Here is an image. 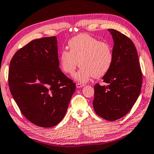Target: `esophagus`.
Masks as SVG:
<instances>
[{"mask_svg": "<svg viewBox=\"0 0 154 154\" xmlns=\"http://www.w3.org/2000/svg\"><path fill=\"white\" fill-rule=\"evenodd\" d=\"M85 85L82 84V83H76V87L77 88H80V87H84Z\"/></svg>", "mask_w": 154, "mask_h": 154, "instance_id": "34e87169", "label": "esophagus"}]
</instances>
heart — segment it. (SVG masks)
Masks as SVG:
<instances>
[{
	"instance_id": "heart-1",
	"label": "heart",
	"mask_w": 154,
	"mask_h": 154,
	"mask_svg": "<svg viewBox=\"0 0 154 154\" xmlns=\"http://www.w3.org/2000/svg\"><path fill=\"white\" fill-rule=\"evenodd\" d=\"M68 47L69 51L64 49L59 54V63L63 72L70 75L74 74L80 65L81 68L74 75L77 81L87 82L92 76L99 79L109 70L113 53L107 42L83 34L70 39Z\"/></svg>"
}]
</instances>
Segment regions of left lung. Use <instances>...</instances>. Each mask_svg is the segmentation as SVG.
Returning a JSON list of instances; mask_svg holds the SVG:
<instances>
[{
  "label": "left lung",
  "instance_id": "8db88e82",
  "mask_svg": "<svg viewBox=\"0 0 154 154\" xmlns=\"http://www.w3.org/2000/svg\"><path fill=\"white\" fill-rule=\"evenodd\" d=\"M112 34L113 60L103 77L107 85L94 86L93 106L97 115L114 121L129 112L140 95L143 77L136 47L128 37L117 30Z\"/></svg>",
  "mask_w": 154,
  "mask_h": 154
}]
</instances>
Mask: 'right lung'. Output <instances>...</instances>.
Instances as JSON below:
<instances>
[{
    "instance_id": "right-lung-1",
    "label": "right lung",
    "mask_w": 154,
    "mask_h": 154,
    "mask_svg": "<svg viewBox=\"0 0 154 154\" xmlns=\"http://www.w3.org/2000/svg\"><path fill=\"white\" fill-rule=\"evenodd\" d=\"M9 87L27 119L48 128L65 116L75 84L59 69L56 36L32 41L16 51L9 65Z\"/></svg>"
}]
</instances>
